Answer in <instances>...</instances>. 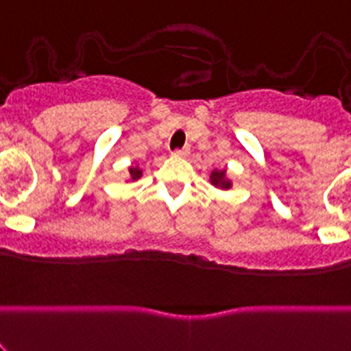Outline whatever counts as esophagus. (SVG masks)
<instances>
[{"label": "esophagus", "mask_w": 351, "mask_h": 351, "mask_svg": "<svg viewBox=\"0 0 351 351\" xmlns=\"http://www.w3.org/2000/svg\"><path fill=\"white\" fill-rule=\"evenodd\" d=\"M173 154H175V156H186V154H189V147H182V149H175V151H173Z\"/></svg>", "instance_id": "34e87169"}]
</instances>
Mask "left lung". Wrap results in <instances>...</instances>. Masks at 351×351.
<instances>
[{"label":"left lung","mask_w":351,"mask_h":351,"mask_svg":"<svg viewBox=\"0 0 351 351\" xmlns=\"http://www.w3.org/2000/svg\"><path fill=\"white\" fill-rule=\"evenodd\" d=\"M210 182L212 185L217 186V189L221 190L231 189V182H229L228 176H226V169H214L210 175Z\"/></svg>","instance_id":"1"}]
</instances>
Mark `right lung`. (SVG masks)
<instances>
[{"label":"right lung","instance_id":"add662e5","mask_svg":"<svg viewBox=\"0 0 351 351\" xmlns=\"http://www.w3.org/2000/svg\"><path fill=\"white\" fill-rule=\"evenodd\" d=\"M129 171H130V176H132V180L141 178V175H143V171H141L139 166H134V168H130Z\"/></svg>","mask_w":351,"mask_h":351}]
</instances>
